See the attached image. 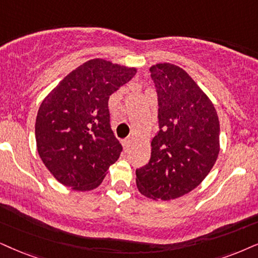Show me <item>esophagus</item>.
<instances>
[{
	"label": "esophagus",
	"mask_w": 258,
	"mask_h": 258,
	"mask_svg": "<svg viewBox=\"0 0 258 258\" xmlns=\"http://www.w3.org/2000/svg\"><path fill=\"white\" fill-rule=\"evenodd\" d=\"M132 143V137H127L126 139H123V146L127 149L130 146V144Z\"/></svg>",
	"instance_id": "esophagus-1"
}]
</instances>
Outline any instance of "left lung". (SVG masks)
<instances>
[{"mask_svg":"<svg viewBox=\"0 0 258 258\" xmlns=\"http://www.w3.org/2000/svg\"><path fill=\"white\" fill-rule=\"evenodd\" d=\"M158 101V131L151 158L136 170L143 195L170 200L189 193L213 168L219 153L216 108L193 78L176 65L150 68Z\"/></svg>","mask_w":258,"mask_h":258,"instance_id":"1","label":"left lung"}]
</instances>
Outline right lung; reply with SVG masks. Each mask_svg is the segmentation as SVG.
Masks as SVG:
<instances>
[{
    "label": "right lung",
    "mask_w": 258,
    "mask_h": 258,
    "mask_svg": "<svg viewBox=\"0 0 258 258\" xmlns=\"http://www.w3.org/2000/svg\"><path fill=\"white\" fill-rule=\"evenodd\" d=\"M136 75L133 68L91 59L42 101L35 121L41 161L60 183L90 190L118 161L122 146L110 127L108 100Z\"/></svg>",
    "instance_id": "right-lung-1"
}]
</instances>
